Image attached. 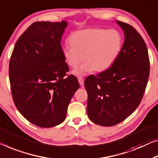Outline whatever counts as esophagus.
<instances>
[{
	"mask_svg": "<svg viewBox=\"0 0 158 158\" xmlns=\"http://www.w3.org/2000/svg\"><path fill=\"white\" fill-rule=\"evenodd\" d=\"M78 81H79V84L81 85V86H84V79L81 77H78Z\"/></svg>",
	"mask_w": 158,
	"mask_h": 158,
	"instance_id": "esophagus-1",
	"label": "esophagus"
}]
</instances>
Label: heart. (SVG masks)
Returning a JSON list of instances; mask_svg holds the SVG:
<instances>
[{
  "label": "heart",
  "mask_w": 158,
  "mask_h": 158,
  "mask_svg": "<svg viewBox=\"0 0 158 158\" xmlns=\"http://www.w3.org/2000/svg\"><path fill=\"white\" fill-rule=\"evenodd\" d=\"M71 45H65L62 54L65 62L75 69L82 61L84 64L75 70L77 76L92 72L100 73L109 69L121 55L123 37L118 30L88 28L70 35Z\"/></svg>",
  "instance_id": "1"
}]
</instances>
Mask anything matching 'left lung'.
Wrapping results in <instances>:
<instances>
[{
	"mask_svg": "<svg viewBox=\"0 0 158 158\" xmlns=\"http://www.w3.org/2000/svg\"><path fill=\"white\" fill-rule=\"evenodd\" d=\"M124 32L121 54L111 67L84 81L88 94L87 114L94 123H121L139 106L150 74L146 44L133 27L117 20Z\"/></svg>",
	"mask_w": 158,
	"mask_h": 158,
	"instance_id": "1",
	"label": "left lung"
}]
</instances>
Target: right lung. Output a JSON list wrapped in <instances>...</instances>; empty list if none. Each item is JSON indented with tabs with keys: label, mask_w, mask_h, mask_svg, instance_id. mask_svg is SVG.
Returning a JSON list of instances; mask_svg holds the SVG:
<instances>
[{
	"label": "right lung",
	"mask_w": 158,
	"mask_h": 158,
	"mask_svg": "<svg viewBox=\"0 0 158 158\" xmlns=\"http://www.w3.org/2000/svg\"><path fill=\"white\" fill-rule=\"evenodd\" d=\"M66 21L35 22L19 37L9 64L12 96L19 112L41 128L62 123L73 95L77 77L67 76L61 39Z\"/></svg>",
	"instance_id": "obj_1"
}]
</instances>
